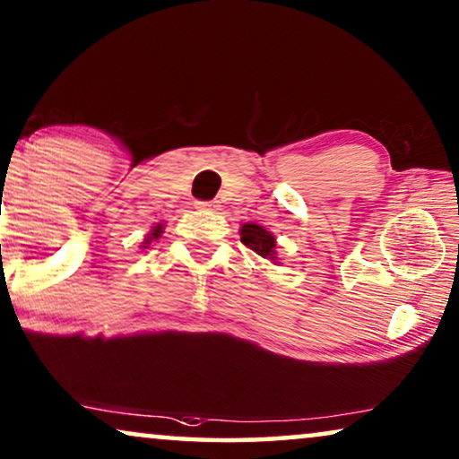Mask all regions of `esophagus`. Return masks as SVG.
<instances>
[{"mask_svg":"<svg viewBox=\"0 0 459 459\" xmlns=\"http://www.w3.org/2000/svg\"><path fill=\"white\" fill-rule=\"evenodd\" d=\"M196 209H200V211H217L219 204L212 203V200H198Z\"/></svg>","mask_w":459,"mask_h":459,"instance_id":"34e87169","label":"esophagus"}]
</instances>
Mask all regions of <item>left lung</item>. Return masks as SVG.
<instances>
[{
	"instance_id": "obj_1",
	"label": "left lung",
	"mask_w": 459,
	"mask_h": 459,
	"mask_svg": "<svg viewBox=\"0 0 459 459\" xmlns=\"http://www.w3.org/2000/svg\"><path fill=\"white\" fill-rule=\"evenodd\" d=\"M240 236H242L240 240L244 242V247L255 250V253L261 255L263 259H273L275 238L269 234L265 228H261V225H256V223H247V225H242Z\"/></svg>"
}]
</instances>
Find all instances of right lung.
<instances>
[{
  "label": "right lung",
  "instance_id": "right-lung-1",
  "mask_svg": "<svg viewBox=\"0 0 459 459\" xmlns=\"http://www.w3.org/2000/svg\"><path fill=\"white\" fill-rule=\"evenodd\" d=\"M159 234H160V228H156V230H154V238L159 236Z\"/></svg>",
  "mask_w": 459,
  "mask_h": 459
}]
</instances>
